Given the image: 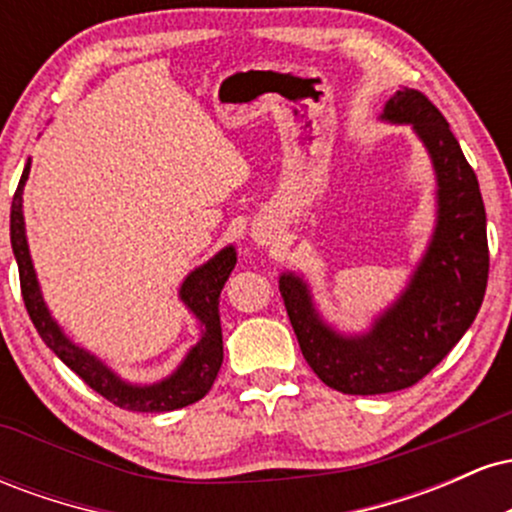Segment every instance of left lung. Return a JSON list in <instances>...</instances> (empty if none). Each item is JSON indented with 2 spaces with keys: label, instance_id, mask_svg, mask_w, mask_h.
Segmentation results:
<instances>
[{
  "label": "left lung",
  "instance_id": "1",
  "mask_svg": "<svg viewBox=\"0 0 512 512\" xmlns=\"http://www.w3.org/2000/svg\"><path fill=\"white\" fill-rule=\"evenodd\" d=\"M383 117L416 129L438 175V226L409 289L373 332L339 337L317 317L301 276L279 279L305 361L344 395H385L426 378L469 330L489 281L484 199L448 120L414 88L397 91Z\"/></svg>",
  "mask_w": 512,
  "mask_h": 512
}]
</instances>
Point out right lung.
<instances>
[{"instance_id": "obj_1", "label": "right lung", "mask_w": 512, "mask_h": 512, "mask_svg": "<svg viewBox=\"0 0 512 512\" xmlns=\"http://www.w3.org/2000/svg\"><path fill=\"white\" fill-rule=\"evenodd\" d=\"M28 173H31V161L23 168V175L16 187L14 199H11V248L19 262L21 296L26 303L28 315H31L35 330H38L43 342L60 356L64 366H69L84 383L96 390L98 395L113 402L115 407L127 411H173L187 404H195L202 399L214 385L223 361V339H221V317H219V296L226 279L236 267V250H221L214 260L199 267L185 279L180 289V298L187 308L199 317L204 325V334L195 349L187 354L182 366L175 370L170 378L156 385H129L103 366L96 356L79 349L64 337L57 322L48 313V305L40 296L38 279H35L31 255H28L26 228H23V185H26Z\"/></svg>"}]
</instances>
